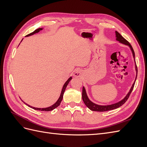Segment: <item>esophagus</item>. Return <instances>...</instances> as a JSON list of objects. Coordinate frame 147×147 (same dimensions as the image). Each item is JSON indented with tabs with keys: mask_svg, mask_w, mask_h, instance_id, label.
Instances as JSON below:
<instances>
[{
	"mask_svg": "<svg viewBox=\"0 0 147 147\" xmlns=\"http://www.w3.org/2000/svg\"><path fill=\"white\" fill-rule=\"evenodd\" d=\"M81 75H82V73L80 71L77 70V71H75V72L74 74V76H75L76 77H80L81 76Z\"/></svg>",
	"mask_w": 147,
	"mask_h": 147,
	"instance_id": "obj_1",
	"label": "esophagus"
}]
</instances>
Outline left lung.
<instances>
[{
    "label": "left lung",
    "instance_id": "left-lung-1",
    "mask_svg": "<svg viewBox=\"0 0 147 147\" xmlns=\"http://www.w3.org/2000/svg\"><path fill=\"white\" fill-rule=\"evenodd\" d=\"M116 37H117V40L118 41H119V42H121L123 44H125V45H126L129 46V47L131 48V50H132L133 56H134V57L135 58L134 51V50H133V48H132L131 44L129 43V42L127 40H126L124 38V37H123L122 35L120 34L119 32H118L117 31H116ZM136 69L137 71V65L136 66ZM136 78H137V77H136ZM134 84L135 83L132 84V86L131 89L130 91L129 92L127 95L125 97V98L123 99L122 100H121L120 102H118V103H117V104H112V105H110L102 106V105H96L94 103H92V102L91 101H90V99H88V97L86 95V91H85V90H84V87L83 88V90H82V99H83V100L84 102V104L86 105L87 107H88L89 109H90L91 110H92V111H96V112H105V111L113 110V109H117V108L119 107H121L122 105H123L127 101V100L128 99L131 93L132 92V91L133 90V88H134Z\"/></svg>",
    "mask_w": 147,
    "mask_h": 147
}]
</instances>
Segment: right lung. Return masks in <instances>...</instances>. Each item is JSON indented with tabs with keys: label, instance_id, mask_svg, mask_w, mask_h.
Listing matches in <instances>:
<instances>
[{
	"label": "right lung",
	"instance_id": "right-lung-1",
	"mask_svg": "<svg viewBox=\"0 0 147 147\" xmlns=\"http://www.w3.org/2000/svg\"><path fill=\"white\" fill-rule=\"evenodd\" d=\"M42 29V28H38V29H36L35 30H34L33 32L30 33V34H28V35H26V37H28V36H30V35H33V34H35V33H37V32H39L40 30H41ZM71 79H72V77H70V78L67 80V82L65 83V84H64V86H63V90H62L61 94V96H60V97H59V99L57 100V102H56V103H55L54 105H53L52 106H51V107H48V108L40 109V108H35V107H31V106H30V105H28L27 104H26L25 102H24V104H26V105H28L29 107H31V108L33 109H34V110H40V111H45V112H48V111L53 110V109H56V107H58V106L60 105L61 102V101H62V100H63V94H64V91H65V88H66L67 86V84H68V83H69V82L71 80Z\"/></svg>",
	"mask_w": 147,
	"mask_h": 147
}]
</instances>
